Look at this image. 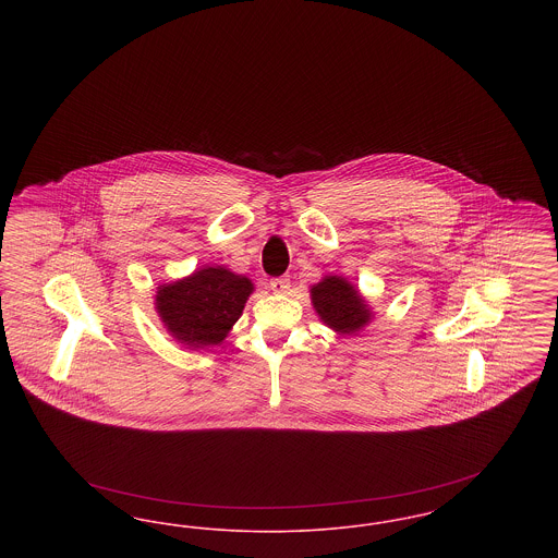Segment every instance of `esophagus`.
Masks as SVG:
<instances>
[{"instance_id": "esophagus-1", "label": "esophagus", "mask_w": 558, "mask_h": 558, "mask_svg": "<svg viewBox=\"0 0 558 558\" xmlns=\"http://www.w3.org/2000/svg\"><path fill=\"white\" fill-rule=\"evenodd\" d=\"M269 289L274 292H278V294H282V292L291 291V280L289 278H274V280H269Z\"/></svg>"}]
</instances>
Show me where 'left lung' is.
Returning <instances> with one entry per match:
<instances>
[{
	"mask_svg": "<svg viewBox=\"0 0 558 558\" xmlns=\"http://www.w3.org/2000/svg\"><path fill=\"white\" fill-rule=\"evenodd\" d=\"M312 303L319 319L339 335H353L372 319L364 296L341 276H326L314 284Z\"/></svg>",
	"mask_w": 558,
	"mask_h": 558,
	"instance_id": "1",
	"label": "left lung"
}]
</instances>
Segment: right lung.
I'll return each instance as SVG.
<instances>
[{"label": "right lung", "mask_w": 558, "mask_h": 558, "mask_svg": "<svg viewBox=\"0 0 558 558\" xmlns=\"http://www.w3.org/2000/svg\"><path fill=\"white\" fill-rule=\"evenodd\" d=\"M253 292V282L226 267H201L157 291V314L167 332L192 349L219 345Z\"/></svg>", "instance_id": "add662e5"}]
</instances>
